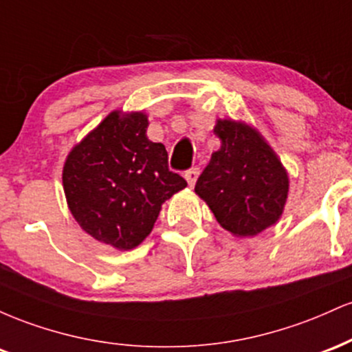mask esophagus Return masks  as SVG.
I'll use <instances>...</instances> for the list:
<instances>
[{
	"label": "esophagus",
	"mask_w": 352,
	"mask_h": 352,
	"mask_svg": "<svg viewBox=\"0 0 352 352\" xmlns=\"http://www.w3.org/2000/svg\"><path fill=\"white\" fill-rule=\"evenodd\" d=\"M199 175H200V168L199 167L190 168L188 172H185V180L188 182L190 187H193V185H195V182H197V179H199Z\"/></svg>",
	"instance_id": "esophagus-1"
}]
</instances>
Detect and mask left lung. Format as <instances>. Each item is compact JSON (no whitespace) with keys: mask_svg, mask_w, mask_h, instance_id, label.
I'll use <instances>...</instances> for the list:
<instances>
[{"mask_svg":"<svg viewBox=\"0 0 352 352\" xmlns=\"http://www.w3.org/2000/svg\"><path fill=\"white\" fill-rule=\"evenodd\" d=\"M220 148L195 185L221 228L233 236H256L285 212L289 175L280 157L253 125L217 119Z\"/></svg>","mask_w":352,"mask_h":352,"instance_id":"1","label":"left lung"}]
</instances>
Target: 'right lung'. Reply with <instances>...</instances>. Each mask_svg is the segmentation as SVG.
Segmentation results:
<instances>
[{
  "label": "right lung",
  "mask_w": 352,
  "mask_h": 352,
  "mask_svg": "<svg viewBox=\"0 0 352 352\" xmlns=\"http://www.w3.org/2000/svg\"><path fill=\"white\" fill-rule=\"evenodd\" d=\"M144 111H112L67 153L63 188L71 215L100 243L127 252L151 235L162 204L187 187L165 145L147 137Z\"/></svg>",
  "instance_id": "obj_1"
}]
</instances>
